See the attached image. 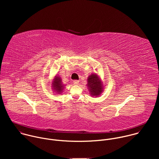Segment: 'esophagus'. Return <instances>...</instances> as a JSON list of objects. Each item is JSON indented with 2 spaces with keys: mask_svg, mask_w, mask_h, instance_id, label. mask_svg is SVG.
<instances>
[{
  "mask_svg": "<svg viewBox=\"0 0 159 159\" xmlns=\"http://www.w3.org/2000/svg\"><path fill=\"white\" fill-rule=\"evenodd\" d=\"M74 84H75V85H78L79 84V80H74Z\"/></svg>",
  "mask_w": 159,
  "mask_h": 159,
  "instance_id": "34e87169",
  "label": "esophagus"
}]
</instances>
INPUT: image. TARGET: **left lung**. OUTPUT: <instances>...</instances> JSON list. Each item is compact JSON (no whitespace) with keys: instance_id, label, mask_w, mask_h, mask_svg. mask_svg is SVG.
<instances>
[{"instance_id":"obj_1","label":"left lung","mask_w":159,"mask_h":159,"mask_svg":"<svg viewBox=\"0 0 159 159\" xmlns=\"http://www.w3.org/2000/svg\"><path fill=\"white\" fill-rule=\"evenodd\" d=\"M87 85L89 93L92 96L98 97L103 92V82L96 74H93L88 77Z\"/></svg>"}]
</instances>
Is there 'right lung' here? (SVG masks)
<instances>
[{"mask_svg":"<svg viewBox=\"0 0 159 159\" xmlns=\"http://www.w3.org/2000/svg\"><path fill=\"white\" fill-rule=\"evenodd\" d=\"M52 87L54 93H56L58 94H61L62 93L65 85L62 84V81L60 77H59L58 75L55 76V78L53 79L52 83Z\"/></svg>","mask_w":159,"mask_h":159,"instance_id":"obj_1","label":"right lung"}]
</instances>
